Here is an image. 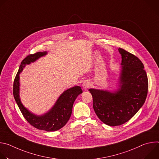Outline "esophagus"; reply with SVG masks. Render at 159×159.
<instances>
[{
  "label": "esophagus",
  "mask_w": 159,
  "mask_h": 159,
  "mask_svg": "<svg viewBox=\"0 0 159 159\" xmlns=\"http://www.w3.org/2000/svg\"><path fill=\"white\" fill-rule=\"evenodd\" d=\"M90 83L89 82H88V81H85L82 84V87L85 90H87L90 87Z\"/></svg>",
  "instance_id": "1"
}]
</instances>
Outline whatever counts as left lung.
Listing matches in <instances>:
<instances>
[{"instance_id":"1","label":"left lung","mask_w":159,"mask_h":159,"mask_svg":"<svg viewBox=\"0 0 159 159\" xmlns=\"http://www.w3.org/2000/svg\"><path fill=\"white\" fill-rule=\"evenodd\" d=\"M121 55L118 88L114 91L89 89L93 108L104 124L115 126L129 121L145 103L148 93V78L144 66L134 55L119 48Z\"/></svg>"}]
</instances>
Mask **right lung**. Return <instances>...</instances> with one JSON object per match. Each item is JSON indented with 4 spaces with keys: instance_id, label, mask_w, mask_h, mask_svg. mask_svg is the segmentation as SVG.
Segmentation results:
<instances>
[{
    "instance_id": "add662e5",
    "label": "right lung",
    "mask_w": 159,
    "mask_h": 159,
    "mask_svg": "<svg viewBox=\"0 0 159 159\" xmlns=\"http://www.w3.org/2000/svg\"><path fill=\"white\" fill-rule=\"evenodd\" d=\"M46 55L47 52H38L28 55L22 61L14 81L13 95L22 115L29 123L38 129L54 131L61 128L69 120L74 101L77 96L82 93V90L80 86H74L65 90L58 98L54 106L42 115H36L25 107L22 104L19 96V75L26 65L34 62Z\"/></svg>"
}]
</instances>
